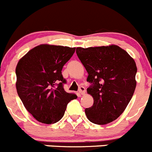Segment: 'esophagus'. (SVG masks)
Masks as SVG:
<instances>
[{
	"label": "esophagus",
	"instance_id": "obj_1",
	"mask_svg": "<svg viewBox=\"0 0 152 152\" xmlns=\"http://www.w3.org/2000/svg\"><path fill=\"white\" fill-rule=\"evenodd\" d=\"M79 94H81V95H84V94H85V87L82 86L79 88Z\"/></svg>",
	"mask_w": 152,
	"mask_h": 152
}]
</instances>
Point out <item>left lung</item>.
I'll return each instance as SVG.
<instances>
[{
    "label": "left lung",
    "instance_id": "left-lung-1",
    "mask_svg": "<svg viewBox=\"0 0 152 152\" xmlns=\"http://www.w3.org/2000/svg\"><path fill=\"white\" fill-rule=\"evenodd\" d=\"M88 73L87 89L94 104L85 109L91 123L105 125L117 120L129 104L136 88L137 66L129 54L117 45L76 48Z\"/></svg>",
    "mask_w": 152,
    "mask_h": 152
}]
</instances>
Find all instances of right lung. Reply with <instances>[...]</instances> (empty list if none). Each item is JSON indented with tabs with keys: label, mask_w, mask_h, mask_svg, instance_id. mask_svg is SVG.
I'll return each mask as SVG.
<instances>
[{
	"label": "right lung",
	"mask_w": 152,
	"mask_h": 152,
	"mask_svg": "<svg viewBox=\"0 0 152 152\" xmlns=\"http://www.w3.org/2000/svg\"><path fill=\"white\" fill-rule=\"evenodd\" d=\"M75 48L41 45L19 60L16 89L23 105L39 122L53 124L64 116L67 104L77 98L64 91L61 70Z\"/></svg>",
	"instance_id": "add662e5"
}]
</instances>
